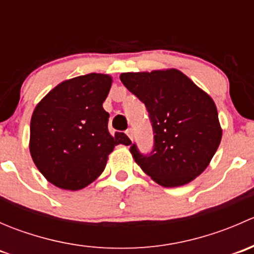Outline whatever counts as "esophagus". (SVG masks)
Returning <instances> with one entry per match:
<instances>
[{
  "label": "esophagus",
  "mask_w": 254,
  "mask_h": 254,
  "mask_svg": "<svg viewBox=\"0 0 254 254\" xmlns=\"http://www.w3.org/2000/svg\"><path fill=\"white\" fill-rule=\"evenodd\" d=\"M125 134H127V136H129L130 140H132V130L131 129H127V131H125Z\"/></svg>",
  "instance_id": "obj_1"
}]
</instances>
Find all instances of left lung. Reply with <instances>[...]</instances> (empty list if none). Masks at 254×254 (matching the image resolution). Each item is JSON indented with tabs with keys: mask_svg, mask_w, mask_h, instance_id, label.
Masks as SVG:
<instances>
[{
	"mask_svg": "<svg viewBox=\"0 0 254 254\" xmlns=\"http://www.w3.org/2000/svg\"><path fill=\"white\" fill-rule=\"evenodd\" d=\"M120 79L145 104L152 125V151L143 155L135 143L130 147L143 172L166 188L201 175L222 136L211 97L176 68L125 72Z\"/></svg>",
	"mask_w": 254,
	"mask_h": 254,
	"instance_id": "1",
	"label": "left lung"
}]
</instances>
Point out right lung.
I'll return each mask as SVG.
<instances>
[{
    "instance_id": "add662e5",
    "label": "right lung",
    "mask_w": 254,
    "mask_h": 254,
    "mask_svg": "<svg viewBox=\"0 0 254 254\" xmlns=\"http://www.w3.org/2000/svg\"><path fill=\"white\" fill-rule=\"evenodd\" d=\"M112 77L88 73L66 79L38 103L30 120L29 150L43 176L61 189L78 190L98 178L124 132L108 131L103 109Z\"/></svg>"
}]
</instances>
